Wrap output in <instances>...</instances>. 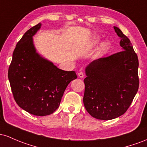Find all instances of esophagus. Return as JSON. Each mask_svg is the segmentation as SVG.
<instances>
[{
    "label": "esophagus",
    "instance_id": "1",
    "mask_svg": "<svg viewBox=\"0 0 147 147\" xmlns=\"http://www.w3.org/2000/svg\"><path fill=\"white\" fill-rule=\"evenodd\" d=\"M78 77L79 78H83L84 77V73L82 71H80L78 73Z\"/></svg>",
    "mask_w": 147,
    "mask_h": 147
}]
</instances>
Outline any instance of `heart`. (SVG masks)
<instances>
[{
    "label": "heart",
    "instance_id": "obj_1",
    "mask_svg": "<svg viewBox=\"0 0 147 147\" xmlns=\"http://www.w3.org/2000/svg\"><path fill=\"white\" fill-rule=\"evenodd\" d=\"M100 39L99 37H94L93 39H92V45L93 47L94 46L98 45V43L100 42ZM110 48V44L108 42H104L100 44V47H99V51L100 52H105L109 49Z\"/></svg>",
    "mask_w": 147,
    "mask_h": 147
}]
</instances>
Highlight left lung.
Wrapping results in <instances>:
<instances>
[{
    "mask_svg": "<svg viewBox=\"0 0 147 147\" xmlns=\"http://www.w3.org/2000/svg\"><path fill=\"white\" fill-rule=\"evenodd\" d=\"M114 29L123 51L92 61L85 69L84 79L85 109L101 120L123 115L139 88L138 55L129 39L117 27Z\"/></svg>",
    "mask_w": 147,
    "mask_h": 147,
    "instance_id": "8db88e82",
    "label": "left lung"
}]
</instances>
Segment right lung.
I'll list each match as a JSON object with an SVG mask.
<instances>
[{"label":"right lung","mask_w":147,"mask_h":147,"mask_svg":"<svg viewBox=\"0 0 147 147\" xmlns=\"http://www.w3.org/2000/svg\"><path fill=\"white\" fill-rule=\"evenodd\" d=\"M39 23L30 28L16 44L8 69L13 96L20 108L36 116H46L58 108L67 85L77 78L74 71L57 68L36 52L32 36Z\"/></svg>","instance_id":"1"}]
</instances>
